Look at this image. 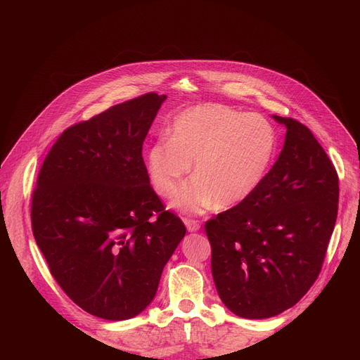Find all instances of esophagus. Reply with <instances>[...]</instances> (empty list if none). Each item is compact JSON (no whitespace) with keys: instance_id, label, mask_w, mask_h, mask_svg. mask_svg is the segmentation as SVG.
<instances>
[{"instance_id":"esophagus-1","label":"esophagus","mask_w":360,"mask_h":360,"mask_svg":"<svg viewBox=\"0 0 360 360\" xmlns=\"http://www.w3.org/2000/svg\"><path fill=\"white\" fill-rule=\"evenodd\" d=\"M184 224H186V228H188V231H189V233L198 231L200 228H201L200 221H195V219H184Z\"/></svg>"}]
</instances>
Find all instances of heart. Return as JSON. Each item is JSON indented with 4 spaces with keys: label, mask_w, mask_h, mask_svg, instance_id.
<instances>
[{
    "label": "heart",
    "mask_w": 360,
    "mask_h": 360,
    "mask_svg": "<svg viewBox=\"0 0 360 360\" xmlns=\"http://www.w3.org/2000/svg\"><path fill=\"white\" fill-rule=\"evenodd\" d=\"M276 150L267 118L217 103L189 108L174 120L169 138H159L146 153L147 176L162 197L180 189L174 207L191 213L234 207L252 195L266 177Z\"/></svg>",
    "instance_id": "b5f03b06"
}]
</instances>
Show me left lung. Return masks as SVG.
Here are the masks:
<instances>
[{"label": "left lung", "mask_w": 360, "mask_h": 360, "mask_svg": "<svg viewBox=\"0 0 360 360\" xmlns=\"http://www.w3.org/2000/svg\"><path fill=\"white\" fill-rule=\"evenodd\" d=\"M271 117L287 127L275 165L248 200L205 222L217 294L250 320L275 317L312 287L340 198L336 169L311 130Z\"/></svg>", "instance_id": "left-lung-1"}]
</instances>
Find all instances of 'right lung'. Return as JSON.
<instances>
[{"label":"right lung","instance_id":"right-lung-1","mask_svg":"<svg viewBox=\"0 0 360 360\" xmlns=\"http://www.w3.org/2000/svg\"><path fill=\"white\" fill-rule=\"evenodd\" d=\"M165 99L147 93L64 130L32 192V234L51 275L103 320H129L148 307L186 234L150 186L143 159Z\"/></svg>","mask_w":360,"mask_h":360}]
</instances>
